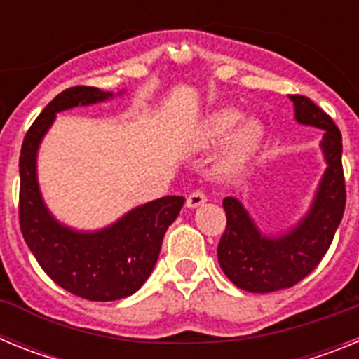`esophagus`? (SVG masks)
Instances as JSON below:
<instances>
[{"mask_svg":"<svg viewBox=\"0 0 359 359\" xmlns=\"http://www.w3.org/2000/svg\"><path fill=\"white\" fill-rule=\"evenodd\" d=\"M205 201H207V196H205V192H201V190H194V192H190L189 198H187V207L189 208L201 207Z\"/></svg>","mask_w":359,"mask_h":359,"instance_id":"obj_1","label":"esophagus"}]
</instances>
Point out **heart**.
<instances>
[{
  "instance_id": "heart-1",
  "label": "heart",
  "mask_w": 359,
  "mask_h": 359,
  "mask_svg": "<svg viewBox=\"0 0 359 359\" xmlns=\"http://www.w3.org/2000/svg\"><path fill=\"white\" fill-rule=\"evenodd\" d=\"M241 119V113L233 107H221L207 116L201 128V144L215 145L228 138L223 158L224 170L241 169L261 147L264 128L257 118Z\"/></svg>"
}]
</instances>
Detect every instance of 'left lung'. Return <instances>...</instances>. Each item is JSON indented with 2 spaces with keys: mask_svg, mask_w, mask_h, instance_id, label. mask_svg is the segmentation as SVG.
<instances>
[{
  "mask_svg": "<svg viewBox=\"0 0 359 359\" xmlns=\"http://www.w3.org/2000/svg\"><path fill=\"white\" fill-rule=\"evenodd\" d=\"M298 123L323 131L322 147L327 169L320 180L309 212L300 223L278 237L264 236L243 203L224 198L226 230L219 241L217 259L237 287L250 293L286 290L322 261L344 217L345 180L341 167V133L331 116L302 95H290Z\"/></svg>",
  "mask_w": 359,
  "mask_h": 359,
  "instance_id": "obj_1",
  "label": "left lung"
}]
</instances>
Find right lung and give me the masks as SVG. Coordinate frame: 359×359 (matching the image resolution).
I'll list each match as a JSON object with an SVG mask.
<instances>
[{"label":"right lung","mask_w":359,"mask_h":359,"mask_svg":"<svg viewBox=\"0 0 359 359\" xmlns=\"http://www.w3.org/2000/svg\"><path fill=\"white\" fill-rule=\"evenodd\" d=\"M113 97L91 86H73L57 95L32 123L19 156V224L28 248L44 273L69 293L109 302L136 293L156 264L165 231L185 198L149 201L97 231H79L50 214L37 183V151L57 113L104 102Z\"/></svg>","instance_id":"right-lung-1"}]
</instances>
